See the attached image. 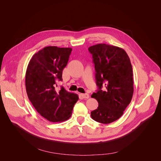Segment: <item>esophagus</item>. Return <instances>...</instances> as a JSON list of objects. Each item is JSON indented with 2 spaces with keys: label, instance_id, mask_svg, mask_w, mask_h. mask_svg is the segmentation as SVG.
I'll return each mask as SVG.
<instances>
[{
  "label": "esophagus",
  "instance_id": "1",
  "mask_svg": "<svg viewBox=\"0 0 161 161\" xmlns=\"http://www.w3.org/2000/svg\"><path fill=\"white\" fill-rule=\"evenodd\" d=\"M80 96L82 98H85V99H87V98H89V95L88 94H87V93H85V94H80Z\"/></svg>",
  "mask_w": 161,
  "mask_h": 161
}]
</instances>
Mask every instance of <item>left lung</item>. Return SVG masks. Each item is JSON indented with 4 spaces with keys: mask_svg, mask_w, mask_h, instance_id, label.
I'll list each match as a JSON object with an SVG mask.
<instances>
[{
    "mask_svg": "<svg viewBox=\"0 0 161 161\" xmlns=\"http://www.w3.org/2000/svg\"><path fill=\"white\" fill-rule=\"evenodd\" d=\"M92 56L98 87L91 97L98 102V108L91 113L92 119L109 124L122 116L133 94L132 65L125 51L118 47L98 44L89 48ZM106 89L102 91L103 85Z\"/></svg>",
    "mask_w": 161,
    "mask_h": 161,
    "instance_id": "obj_1",
    "label": "left lung"
}]
</instances>
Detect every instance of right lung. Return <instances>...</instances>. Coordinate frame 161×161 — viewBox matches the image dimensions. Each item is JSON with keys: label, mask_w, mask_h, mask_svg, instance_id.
Returning <instances> with one entry per match:
<instances>
[{"label": "right lung", "mask_w": 161, "mask_h": 161, "mask_svg": "<svg viewBox=\"0 0 161 161\" xmlns=\"http://www.w3.org/2000/svg\"><path fill=\"white\" fill-rule=\"evenodd\" d=\"M71 48L47 47L31 58L26 72L28 97L36 111L47 120L61 122L71 116L78 94L63 87L57 90L56 81H62V72L69 59Z\"/></svg>", "instance_id": "right-lung-1"}]
</instances>
